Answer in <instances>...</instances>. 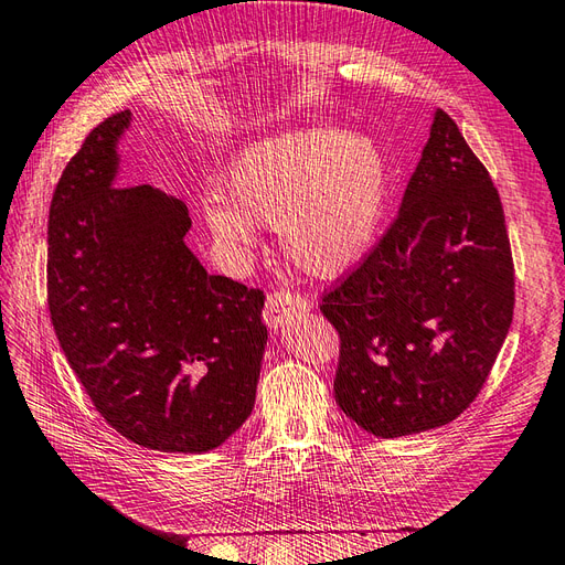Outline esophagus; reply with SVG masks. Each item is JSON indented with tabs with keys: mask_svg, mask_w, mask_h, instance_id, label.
Segmentation results:
<instances>
[{
	"mask_svg": "<svg viewBox=\"0 0 565 565\" xmlns=\"http://www.w3.org/2000/svg\"><path fill=\"white\" fill-rule=\"evenodd\" d=\"M311 309V301L306 299L303 295H295L289 289H276L266 297V306H264V320L268 328H278V324L287 322L297 313H306Z\"/></svg>",
	"mask_w": 565,
	"mask_h": 565,
	"instance_id": "34e87169",
	"label": "esophagus"
}]
</instances>
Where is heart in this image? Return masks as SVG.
Wrapping results in <instances>:
<instances>
[{
	"mask_svg": "<svg viewBox=\"0 0 565 565\" xmlns=\"http://www.w3.org/2000/svg\"><path fill=\"white\" fill-rule=\"evenodd\" d=\"M236 204L214 202L207 224L243 252L254 221L280 228L289 259L313 276H337L370 249L388 200V164L363 134L316 125L247 146L228 169Z\"/></svg>",
	"mask_w": 565,
	"mask_h": 565,
	"instance_id": "1",
	"label": "heart"
}]
</instances>
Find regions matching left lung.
Returning <instances> with one entry per match:
<instances>
[{
	"label": "left lung",
	"instance_id": "obj_1",
	"mask_svg": "<svg viewBox=\"0 0 565 565\" xmlns=\"http://www.w3.org/2000/svg\"><path fill=\"white\" fill-rule=\"evenodd\" d=\"M320 311L339 334L337 403L365 431L436 429L481 393L514 316V259L498 188L448 113L401 212Z\"/></svg>",
	"mask_w": 565,
	"mask_h": 565
}]
</instances>
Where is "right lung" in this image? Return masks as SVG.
<instances>
[{
  "instance_id": "right-lung-1",
  "label": "right lung",
  "mask_w": 565,
  "mask_h": 565,
  "mask_svg": "<svg viewBox=\"0 0 565 565\" xmlns=\"http://www.w3.org/2000/svg\"><path fill=\"white\" fill-rule=\"evenodd\" d=\"M131 113L89 131L49 207L46 295L61 349L94 407L136 446L207 452L241 429L259 382L264 292L210 276L181 200L115 185Z\"/></svg>"
}]
</instances>
